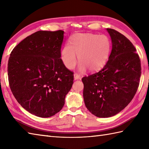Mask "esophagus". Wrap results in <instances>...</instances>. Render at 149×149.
<instances>
[{
	"instance_id": "esophagus-1",
	"label": "esophagus",
	"mask_w": 149,
	"mask_h": 149,
	"mask_svg": "<svg viewBox=\"0 0 149 149\" xmlns=\"http://www.w3.org/2000/svg\"><path fill=\"white\" fill-rule=\"evenodd\" d=\"M74 79H75V80L79 79H80V77H81L80 75L77 74H75L74 75Z\"/></svg>"
}]
</instances>
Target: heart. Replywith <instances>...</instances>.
<instances>
[{
	"instance_id": "1",
	"label": "heart",
	"mask_w": 149,
	"mask_h": 149,
	"mask_svg": "<svg viewBox=\"0 0 149 149\" xmlns=\"http://www.w3.org/2000/svg\"><path fill=\"white\" fill-rule=\"evenodd\" d=\"M111 50L109 38L104 34L77 33L71 38L70 44L66 43L61 52V58L66 68L72 70L80 62L79 70L83 72L86 68L90 72L102 68L108 59Z\"/></svg>"
}]
</instances>
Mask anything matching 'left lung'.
<instances>
[{
    "instance_id": "1",
    "label": "left lung",
    "mask_w": 149,
    "mask_h": 149,
    "mask_svg": "<svg viewBox=\"0 0 149 149\" xmlns=\"http://www.w3.org/2000/svg\"><path fill=\"white\" fill-rule=\"evenodd\" d=\"M106 30L112 42L108 61L99 72L82 79L85 106L100 118L115 115L130 103L141 74L140 59L132 43L118 31Z\"/></svg>"
}]
</instances>
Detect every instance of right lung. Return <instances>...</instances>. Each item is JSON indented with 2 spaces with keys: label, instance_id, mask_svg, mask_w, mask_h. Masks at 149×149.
Listing matches in <instances>:
<instances>
[{
  "label": "right lung",
  "instance_id": "right-lung-1",
  "mask_svg": "<svg viewBox=\"0 0 149 149\" xmlns=\"http://www.w3.org/2000/svg\"><path fill=\"white\" fill-rule=\"evenodd\" d=\"M64 31H39L19 43L8 64L11 90L18 102L42 118L56 115L65 104L74 74L61 59Z\"/></svg>",
  "mask_w": 149,
  "mask_h": 149
}]
</instances>
